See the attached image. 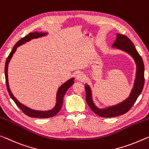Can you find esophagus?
Instances as JSON below:
<instances>
[{
	"label": "esophagus",
	"instance_id": "1",
	"mask_svg": "<svg viewBox=\"0 0 149 149\" xmlns=\"http://www.w3.org/2000/svg\"><path fill=\"white\" fill-rule=\"evenodd\" d=\"M76 79L78 80H80V81H83L85 79V75L81 72H77L76 74Z\"/></svg>",
	"mask_w": 149,
	"mask_h": 149
}]
</instances>
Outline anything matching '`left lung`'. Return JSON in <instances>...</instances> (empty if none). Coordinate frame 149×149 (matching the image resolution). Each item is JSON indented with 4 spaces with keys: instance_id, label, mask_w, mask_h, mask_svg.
<instances>
[{
    "instance_id": "left-lung-1",
    "label": "left lung",
    "mask_w": 149,
    "mask_h": 149,
    "mask_svg": "<svg viewBox=\"0 0 149 149\" xmlns=\"http://www.w3.org/2000/svg\"><path fill=\"white\" fill-rule=\"evenodd\" d=\"M112 46L118 49L124 51L134 58L136 65V78L134 86L130 96L121 103L116 106L108 107L106 109H99L95 106L92 99L91 88L88 84L85 85L86 100L88 105L95 113L102 118H113L127 113L132 108L136 99L141 94L145 84V74H144L145 67H144L143 59L136 51L132 41L126 36L118 33L116 40Z\"/></svg>"
}]
</instances>
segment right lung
<instances>
[{
	"label": "right lung",
	"mask_w": 149,
	"mask_h": 149,
	"mask_svg": "<svg viewBox=\"0 0 149 149\" xmlns=\"http://www.w3.org/2000/svg\"><path fill=\"white\" fill-rule=\"evenodd\" d=\"M45 35H47V33H43V32L38 33L37 31H35V32H33V33H30L27 36H26L25 37L20 39V40H19L18 42L16 43L15 45L14 46V47L13 48V50H12V52L9 54L8 57H7L6 63H5V67H4L6 84L7 90H8L10 96L11 97V98L13 100L14 102H15V104L17 105V106H18V108L26 114V115H27L29 117H33V118H52V117L55 116L56 114L60 111V109H61L62 106H63V97H64V95L65 94L66 92L67 91V90L69 89L73 84H74V78H72V79H70L68 80V81L65 82V83L62 84L61 86L59 87V88L58 89L57 92V103H56V105L54 108L49 111H37L25 106L24 105L21 104L20 102H19L18 100H17L16 97L13 96V94L10 91V89L9 85H8V63L10 62V60L11 59L12 57H13V54L14 53V52H16V49L18 46L24 44V43H25L26 42H28V41L32 40V39L42 37V36Z\"/></svg>",
	"instance_id": "add662e5"
}]
</instances>
